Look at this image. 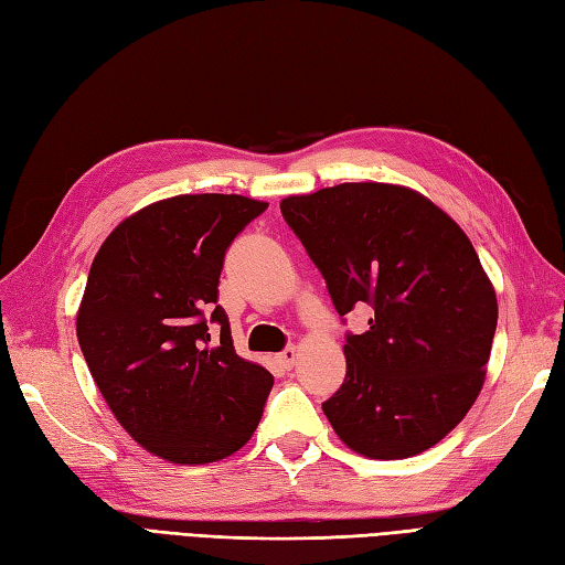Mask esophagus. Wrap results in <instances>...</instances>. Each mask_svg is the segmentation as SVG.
<instances>
[{
	"mask_svg": "<svg viewBox=\"0 0 565 565\" xmlns=\"http://www.w3.org/2000/svg\"><path fill=\"white\" fill-rule=\"evenodd\" d=\"M277 360H279V365H281L284 370H291V367L298 363L296 345H288V349H284V351L277 355Z\"/></svg>",
	"mask_w": 565,
	"mask_h": 565,
	"instance_id": "esophagus-1",
	"label": "esophagus"
}]
</instances>
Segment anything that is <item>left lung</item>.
Masks as SVG:
<instances>
[{
  "mask_svg": "<svg viewBox=\"0 0 565 565\" xmlns=\"http://www.w3.org/2000/svg\"><path fill=\"white\" fill-rule=\"evenodd\" d=\"M281 214L337 312L372 308L345 334V380L322 403L339 439L367 458H411L451 431L480 394L497 294L470 238L411 188L341 183L281 200Z\"/></svg>",
  "mask_w": 565,
  "mask_h": 565,
  "instance_id": "1",
  "label": "left lung"
}]
</instances>
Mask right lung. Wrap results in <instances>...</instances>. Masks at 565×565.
Segmentation results:
<instances>
[{
  "instance_id": "obj_1",
  "label": "right lung",
  "mask_w": 565,
  "mask_h": 565,
  "mask_svg": "<svg viewBox=\"0 0 565 565\" xmlns=\"http://www.w3.org/2000/svg\"><path fill=\"white\" fill-rule=\"evenodd\" d=\"M265 210L222 193L159 200L114 228L93 259L78 343L99 394L145 451L202 466L257 429L274 377L236 355L216 286L228 245Z\"/></svg>"
}]
</instances>
